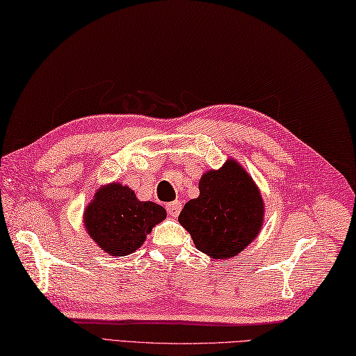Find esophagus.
Segmentation results:
<instances>
[{
	"mask_svg": "<svg viewBox=\"0 0 356 356\" xmlns=\"http://www.w3.org/2000/svg\"><path fill=\"white\" fill-rule=\"evenodd\" d=\"M181 207H183V204H181L179 200H177V201H172V203H167L165 209H167V212H169L170 217L177 218L181 212Z\"/></svg>",
	"mask_w": 356,
	"mask_h": 356,
	"instance_id": "esophagus-1",
	"label": "esophagus"
}]
</instances>
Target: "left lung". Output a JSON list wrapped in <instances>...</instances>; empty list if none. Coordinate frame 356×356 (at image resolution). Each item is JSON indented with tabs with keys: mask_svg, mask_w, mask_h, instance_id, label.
<instances>
[{
	"mask_svg": "<svg viewBox=\"0 0 356 356\" xmlns=\"http://www.w3.org/2000/svg\"><path fill=\"white\" fill-rule=\"evenodd\" d=\"M198 189L200 195L181 211L179 225L198 251L227 261L259 237L265 217L260 189L232 158L220 169L203 173Z\"/></svg>",
	"mask_w": 356,
	"mask_h": 356,
	"instance_id": "left-lung-1",
	"label": "left lung"
}]
</instances>
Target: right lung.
<instances>
[{
  "mask_svg": "<svg viewBox=\"0 0 356 356\" xmlns=\"http://www.w3.org/2000/svg\"><path fill=\"white\" fill-rule=\"evenodd\" d=\"M167 216L163 206L140 201L129 186H100L83 211L90 238L110 256L124 257L144 245L153 227Z\"/></svg>",
  "mask_w": 356,
  "mask_h": 356,
  "instance_id": "1",
  "label": "right lung"
}]
</instances>
